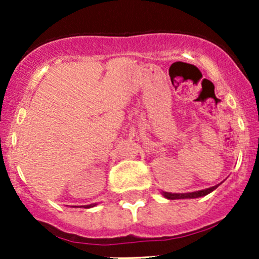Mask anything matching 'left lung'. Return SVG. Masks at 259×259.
Returning a JSON list of instances; mask_svg holds the SVG:
<instances>
[{"instance_id":"8db88e82","label":"left lung","mask_w":259,"mask_h":259,"mask_svg":"<svg viewBox=\"0 0 259 259\" xmlns=\"http://www.w3.org/2000/svg\"><path fill=\"white\" fill-rule=\"evenodd\" d=\"M218 185H214V187L207 188V189L203 190H198V192H192V193H166L163 192V195L166 198V199H188V198H199V197H204V195L209 194L210 192H213L214 189H217Z\"/></svg>"}]
</instances>
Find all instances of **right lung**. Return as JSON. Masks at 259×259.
Segmentation results:
<instances>
[{"instance_id":"right-lung-1","label":"right lung","mask_w":259,"mask_h":259,"mask_svg":"<svg viewBox=\"0 0 259 259\" xmlns=\"http://www.w3.org/2000/svg\"><path fill=\"white\" fill-rule=\"evenodd\" d=\"M96 204H89V205H83V208H91V207H95Z\"/></svg>"}]
</instances>
